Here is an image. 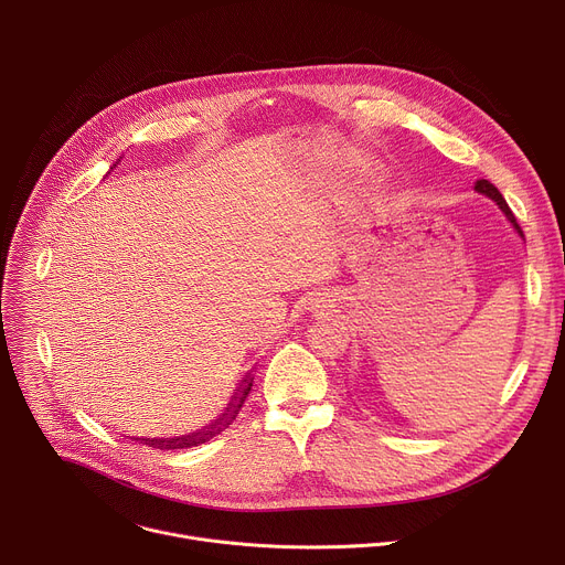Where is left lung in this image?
Here are the masks:
<instances>
[{"label":"left lung","mask_w":565,"mask_h":565,"mask_svg":"<svg viewBox=\"0 0 565 565\" xmlns=\"http://www.w3.org/2000/svg\"><path fill=\"white\" fill-rule=\"evenodd\" d=\"M476 192H480V194H486V196H490L492 201H497L499 203V207L505 212V216L512 221V225L519 230V234H521V225L516 223V216L512 214V210H510V205L505 203V199H503V194L490 183V181H486V179H480V181H476Z\"/></svg>","instance_id":"1"}]
</instances>
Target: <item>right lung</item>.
Listing matches in <instances>:
<instances>
[{"instance_id":"obj_1","label":"right lung","mask_w":565,"mask_h":565,"mask_svg":"<svg viewBox=\"0 0 565 565\" xmlns=\"http://www.w3.org/2000/svg\"><path fill=\"white\" fill-rule=\"evenodd\" d=\"M250 386H253V377L248 375V377L244 380V386H238V388H244V391H241V395H234V399L238 397V402H230L227 414H223V416H221L214 425H210L207 429H201V431H196V434H192V436H185V438H151V440H149V438H138V440L145 443V445H149V447H156V449H183V447H192V445L205 443V440H210L214 434H218L221 427H225V425L232 423L234 414L241 409V405H244V399H246Z\"/></svg>"}]
</instances>
